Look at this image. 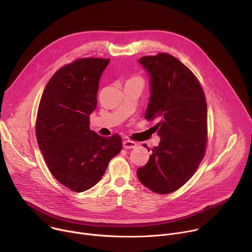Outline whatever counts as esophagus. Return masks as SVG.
<instances>
[{
    "instance_id": "obj_1",
    "label": "esophagus",
    "mask_w": 252,
    "mask_h": 252,
    "mask_svg": "<svg viewBox=\"0 0 252 252\" xmlns=\"http://www.w3.org/2000/svg\"><path fill=\"white\" fill-rule=\"evenodd\" d=\"M123 147H124V149H126V150L133 149V148L136 147V143L134 141H132V140L126 139V140L123 141Z\"/></svg>"
}]
</instances>
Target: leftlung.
<instances>
[{"label":"left lung","mask_w":252,"mask_h":252,"mask_svg":"<svg viewBox=\"0 0 252 252\" xmlns=\"http://www.w3.org/2000/svg\"><path fill=\"white\" fill-rule=\"evenodd\" d=\"M138 63L150 76L151 96L145 118L158 119L156 127L160 141L136 175L152 191L166 194L182 188L204 157L205 95L192 71L171 55L142 57Z\"/></svg>","instance_id":"8db88e82"}]
</instances>
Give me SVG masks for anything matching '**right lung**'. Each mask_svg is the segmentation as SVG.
<instances>
[{"mask_svg":"<svg viewBox=\"0 0 252 252\" xmlns=\"http://www.w3.org/2000/svg\"><path fill=\"white\" fill-rule=\"evenodd\" d=\"M109 63L84 58L61 67L47 84L39 104V148L55 178L73 191L95 186L123 148L120 135L102 137L90 128L100 76Z\"/></svg>","mask_w":252,"mask_h":252,"instance_id":"1","label":"right lung"}]
</instances>
